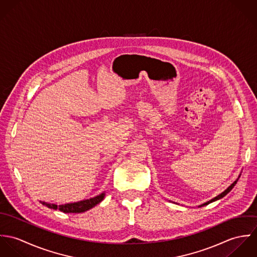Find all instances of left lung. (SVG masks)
<instances>
[{"mask_svg":"<svg viewBox=\"0 0 257 257\" xmlns=\"http://www.w3.org/2000/svg\"><path fill=\"white\" fill-rule=\"evenodd\" d=\"M237 180H238V179H236V180H235L233 183L231 184V185H230V186H229V187H228L226 190H224L222 193H220V195H218L217 197H215V198H214V199H212L211 201H209V202H207V203H205V204L201 205L200 207H202V206H205V205H208V204H210V203H212V202H214V201H217V200H219V199H220V198L224 197V196H225V195H226V194H227V193H228V192H229V191H230V190H231V189L234 187V185L236 184Z\"/></svg>","mask_w":257,"mask_h":257,"instance_id":"1","label":"left lung"}]
</instances>
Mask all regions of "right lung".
<instances>
[{
  "mask_svg": "<svg viewBox=\"0 0 257 257\" xmlns=\"http://www.w3.org/2000/svg\"><path fill=\"white\" fill-rule=\"evenodd\" d=\"M104 197H105V193H102V194H100L94 198L88 199V200H83L80 202L60 205L58 207L55 204H48V203H44V202H40V203L49 209H53V210L58 209L59 211H61L63 213H84V212L92 209L93 207H95L97 204L101 203L104 200Z\"/></svg>",
  "mask_w": 257,
  "mask_h": 257,
  "instance_id": "obj_1",
  "label": "right lung"
}]
</instances>
